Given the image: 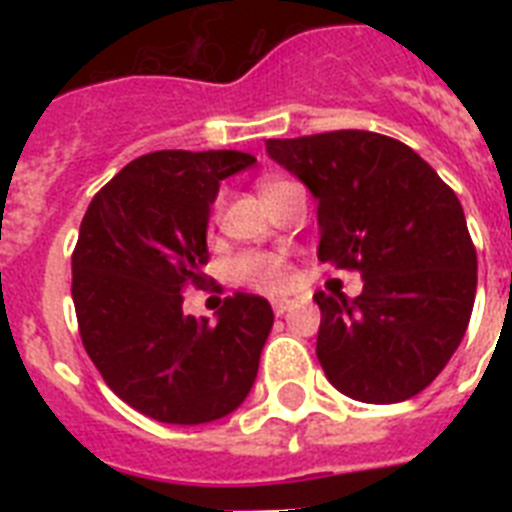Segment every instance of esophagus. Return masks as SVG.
Instances as JSON below:
<instances>
[{
  "label": "esophagus",
  "instance_id": "1",
  "mask_svg": "<svg viewBox=\"0 0 512 512\" xmlns=\"http://www.w3.org/2000/svg\"><path fill=\"white\" fill-rule=\"evenodd\" d=\"M292 305H295V300H273V313H276V316H284Z\"/></svg>",
  "mask_w": 512,
  "mask_h": 512
}]
</instances>
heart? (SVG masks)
<instances>
[{
    "label": "heart",
    "instance_id": "heart-1",
    "mask_svg": "<svg viewBox=\"0 0 512 512\" xmlns=\"http://www.w3.org/2000/svg\"><path fill=\"white\" fill-rule=\"evenodd\" d=\"M273 185H281L279 180H265L260 185V193L271 191ZM233 276L260 292H281L289 287V265L284 263V257L279 255H265V252H249L233 260Z\"/></svg>",
    "mask_w": 512,
    "mask_h": 512
}]
</instances>
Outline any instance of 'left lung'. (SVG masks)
Here are the masks:
<instances>
[{"label": "left lung", "instance_id": "1", "mask_svg": "<svg viewBox=\"0 0 512 512\" xmlns=\"http://www.w3.org/2000/svg\"><path fill=\"white\" fill-rule=\"evenodd\" d=\"M319 204V260L356 268L358 297L316 292V356L340 393L396 404L436 380L465 337L478 260L460 199L401 140L340 130L265 140Z\"/></svg>", "mask_w": 512, "mask_h": 512}]
</instances>
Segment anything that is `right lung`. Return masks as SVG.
<instances>
[{
	"label": "right lung",
	"instance_id": "right-lung-1",
	"mask_svg": "<svg viewBox=\"0 0 512 512\" xmlns=\"http://www.w3.org/2000/svg\"><path fill=\"white\" fill-rule=\"evenodd\" d=\"M241 151H156L95 193L71 271L87 356L124 404L167 425L215 422L244 404L273 327L271 303L236 292L217 319L183 313L201 284L220 180L252 167Z\"/></svg>",
	"mask_w": 512,
	"mask_h": 512
}]
</instances>
